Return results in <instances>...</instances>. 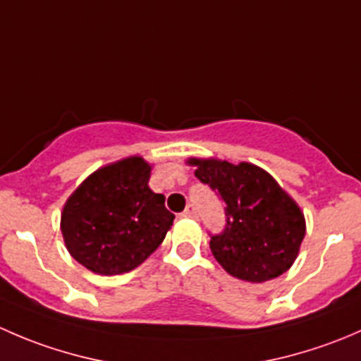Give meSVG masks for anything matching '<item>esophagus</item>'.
<instances>
[{"instance_id":"obj_1","label":"esophagus","mask_w":361,"mask_h":361,"mask_svg":"<svg viewBox=\"0 0 361 361\" xmlns=\"http://www.w3.org/2000/svg\"><path fill=\"white\" fill-rule=\"evenodd\" d=\"M183 216H187V218H195V207L192 206H187V209H185V213H183Z\"/></svg>"}]
</instances>
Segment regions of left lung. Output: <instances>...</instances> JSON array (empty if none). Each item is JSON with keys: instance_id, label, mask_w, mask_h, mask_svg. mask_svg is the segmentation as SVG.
<instances>
[{"instance_id": "obj_1", "label": "left lung", "mask_w": 361, "mask_h": 361, "mask_svg": "<svg viewBox=\"0 0 361 361\" xmlns=\"http://www.w3.org/2000/svg\"><path fill=\"white\" fill-rule=\"evenodd\" d=\"M187 162L227 204L225 231L209 241L218 264L248 283H265L288 271L305 235L304 213L292 195L255 164L214 157Z\"/></svg>"}]
</instances>
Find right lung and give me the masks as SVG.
<instances>
[{
    "label": "right lung",
    "instance_id": "right-lung-1",
    "mask_svg": "<svg viewBox=\"0 0 361 361\" xmlns=\"http://www.w3.org/2000/svg\"><path fill=\"white\" fill-rule=\"evenodd\" d=\"M152 164L140 155L94 171L61 211V232L73 258L101 276L143 264L171 228L174 214L150 187Z\"/></svg>",
    "mask_w": 361,
    "mask_h": 361
}]
</instances>
